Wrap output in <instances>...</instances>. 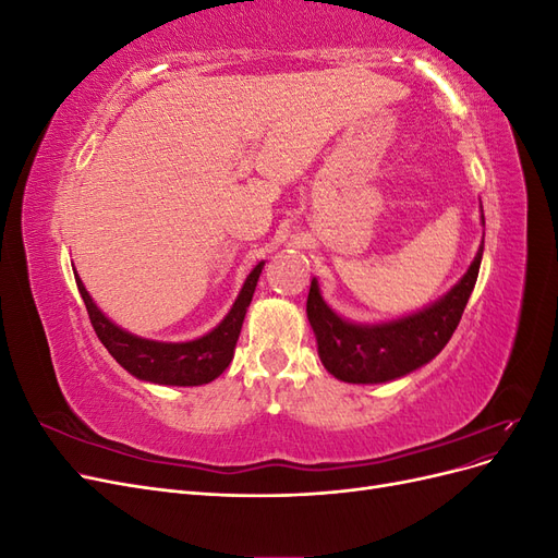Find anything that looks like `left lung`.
I'll return each instance as SVG.
<instances>
[{"label": "left lung", "instance_id": "left-lung-1", "mask_svg": "<svg viewBox=\"0 0 558 558\" xmlns=\"http://www.w3.org/2000/svg\"><path fill=\"white\" fill-rule=\"evenodd\" d=\"M482 251L484 244L463 279L445 298L412 316L377 326L349 324L337 316L320 298L316 279H312L307 318L316 335L320 363L340 381L381 384L410 375L433 361L459 326L480 275Z\"/></svg>", "mask_w": 558, "mask_h": 558}]
</instances>
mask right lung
Returning a JSON list of instances; mask_svg holds the SVG:
<instances>
[{"mask_svg":"<svg viewBox=\"0 0 558 558\" xmlns=\"http://www.w3.org/2000/svg\"><path fill=\"white\" fill-rule=\"evenodd\" d=\"M263 265L265 263H258L251 269L238 300L221 324L193 342H154L118 328L99 312L76 272L74 277L99 342L132 377L162 386H202L223 375V369L230 365Z\"/></svg>","mask_w":558,"mask_h":558,"instance_id":"1","label":"right lung"}]
</instances>
